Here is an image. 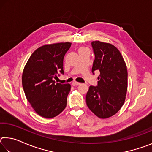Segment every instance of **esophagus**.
<instances>
[{
  "label": "esophagus",
  "instance_id": "1",
  "mask_svg": "<svg viewBox=\"0 0 152 152\" xmlns=\"http://www.w3.org/2000/svg\"><path fill=\"white\" fill-rule=\"evenodd\" d=\"M72 86H76L80 85V82L74 81V82H72Z\"/></svg>",
  "mask_w": 152,
  "mask_h": 152
}]
</instances>
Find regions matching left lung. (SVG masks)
I'll return each instance as SVG.
<instances>
[{"mask_svg":"<svg viewBox=\"0 0 152 152\" xmlns=\"http://www.w3.org/2000/svg\"><path fill=\"white\" fill-rule=\"evenodd\" d=\"M95 56L92 72L98 70L97 86H91L86 96L90 110L101 119L119 111L125 100L127 90V70L124 60L116 47L95 41L91 43Z\"/></svg>","mask_w":152,"mask_h":152,"instance_id":"8db88e82","label":"left lung"}]
</instances>
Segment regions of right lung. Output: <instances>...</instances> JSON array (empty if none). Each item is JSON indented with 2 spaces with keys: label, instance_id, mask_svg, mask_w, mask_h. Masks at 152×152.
<instances>
[{
  "label": "right lung",
  "instance_id": "obj_1",
  "mask_svg": "<svg viewBox=\"0 0 152 152\" xmlns=\"http://www.w3.org/2000/svg\"><path fill=\"white\" fill-rule=\"evenodd\" d=\"M71 44L43 45L32 53L25 66L23 88L27 101L41 117H55L66 107L70 84L56 83L53 78L64 74V58Z\"/></svg>",
  "mask_w": 152,
  "mask_h": 152
}]
</instances>
